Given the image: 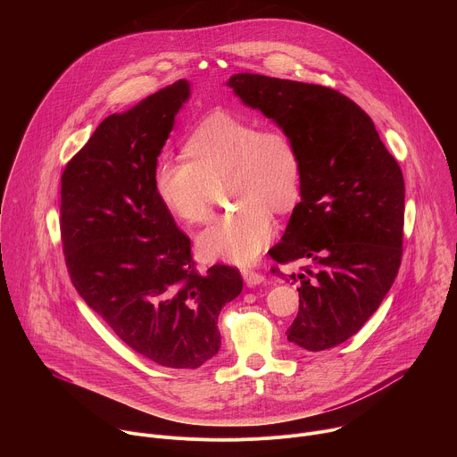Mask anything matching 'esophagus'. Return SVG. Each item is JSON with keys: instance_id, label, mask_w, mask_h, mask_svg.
<instances>
[{"instance_id": "34e87169", "label": "esophagus", "mask_w": 457, "mask_h": 457, "mask_svg": "<svg viewBox=\"0 0 457 457\" xmlns=\"http://www.w3.org/2000/svg\"><path fill=\"white\" fill-rule=\"evenodd\" d=\"M242 276H244V281L247 283V287H256V285L265 281L263 274H260L256 270H251V269H242Z\"/></svg>"}]
</instances>
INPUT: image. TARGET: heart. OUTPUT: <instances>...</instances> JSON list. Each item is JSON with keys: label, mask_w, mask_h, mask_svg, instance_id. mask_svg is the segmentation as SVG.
<instances>
[{"label": "heart", "mask_w": 457, "mask_h": 457, "mask_svg": "<svg viewBox=\"0 0 457 457\" xmlns=\"http://www.w3.org/2000/svg\"><path fill=\"white\" fill-rule=\"evenodd\" d=\"M187 158H162L153 174L163 206L187 224L213 215L215 188L229 183L240 206L197 238L208 260L251 263L274 237L272 212H288L299 199L303 162L294 137L229 112L204 117L185 142Z\"/></svg>", "instance_id": "b5f03b06"}]
</instances>
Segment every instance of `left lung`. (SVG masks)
Returning <instances> with one entry per match:
<instances>
[{"label": "left lung", "mask_w": 457, "mask_h": 457, "mask_svg": "<svg viewBox=\"0 0 457 457\" xmlns=\"http://www.w3.org/2000/svg\"><path fill=\"white\" fill-rule=\"evenodd\" d=\"M228 87L297 142L301 203L269 254L272 272L299 285L288 340L331 349L374 315L403 260L404 178L372 119L329 87L240 72ZM299 259V273L279 270ZM292 283V285H294Z\"/></svg>", "instance_id": "8db88e82"}]
</instances>
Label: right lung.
Returning <instances> with one entry per match:
<instances>
[{"instance_id": "add662e5", "label": "right lung", "mask_w": 457, "mask_h": 457, "mask_svg": "<svg viewBox=\"0 0 457 457\" xmlns=\"http://www.w3.org/2000/svg\"><path fill=\"white\" fill-rule=\"evenodd\" d=\"M188 96L179 79L106 117L65 165L60 190L74 288L129 349L169 369H197L219 353V313L244 287L235 267L195 269L190 238L154 192L160 151Z\"/></svg>"}]
</instances>
